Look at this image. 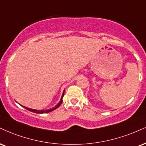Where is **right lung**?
I'll list each match as a JSON object with an SVG mask.
<instances>
[{
	"label": "right lung",
	"instance_id": "add662e5",
	"mask_svg": "<svg viewBox=\"0 0 146 146\" xmlns=\"http://www.w3.org/2000/svg\"><path fill=\"white\" fill-rule=\"evenodd\" d=\"M64 92L62 93V97H61V99H60V101L58 103V105H56L54 108H53L52 109H50V110H33V109H31V108H26V107H24V108H26L27 110H29V111H32V112H34V113H48V112H50V111H52L53 110H56V109H57L58 107L62 104V97L63 96H64Z\"/></svg>",
	"mask_w": 146,
	"mask_h": 146
}]
</instances>
